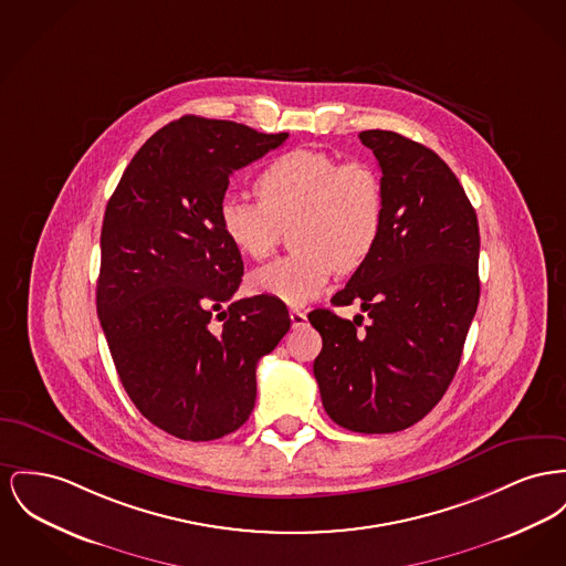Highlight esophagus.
<instances>
[{
    "label": "esophagus",
    "instance_id": "esophagus-1",
    "mask_svg": "<svg viewBox=\"0 0 566 566\" xmlns=\"http://www.w3.org/2000/svg\"><path fill=\"white\" fill-rule=\"evenodd\" d=\"M289 316H291V323H293V327H303V325H305V321H307L305 312L300 310V307H293V310L289 312Z\"/></svg>",
    "mask_w": 566,
    "mask_h": 566
}]
</instances>
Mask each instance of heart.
I'll return each mask as SVG.
<instances>
[{
	"instance_id": "obj_1",
	"label": "heart",
	"mask_w": 566,
	"mask_h": 566,
	"mask_svg": "<svg viewBox=\"0 0 566 566\" xmlns=\"http://www.w3.org/2000/svg\"><path fill=\"white\" fill-rule=\"evenodd\" d=\"M259 200L227 197L220 229L234 250L266 259L293 226L297 254L250 273V289L289 305L316 300L335 271H355L374 252L385 224V184L364 160L339 163L318 149H293L271 160L254 184Z\"/></svg>"
}]
</instances>
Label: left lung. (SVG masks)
<instances>
[{"label":"left lung","instance_id":"obj_1","mask_svg":"<svg viewBox=\"0 0 566 566\" xmlns=\"http://www.w3.org/2000/svg\"><path fill=\"white\" fill-rule=\"evenodd\" d=\"M382 170V233L333 305L364 316L307 314L323 335L314 376L333 421L391 433L421 421L444 396L479 305V222L462 184L421 143L389 130L359 134Z\"/></svg>","mask_w":566,"mask_h":566}]
</instances>
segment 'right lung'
Here are the masks:
<instances>
[{"instance_id":"right-lung-1","label":"right lung","mask_w":566,"mask_h":566,"mask_svg":"<svg viewBox=\"0 0 566 566\" xmlns=\"http://www.w3.org/2000/svg\"><path fill=\"white\" fill-rule=\"evenodd\" d=\"M286 138L186 115L147 138L106 205L102 332L134 406L181 440L248 421L256 364L291 329L282 301L233 300L243 261L218 218L234 170Z\"/></svg>"}]
</instances>
